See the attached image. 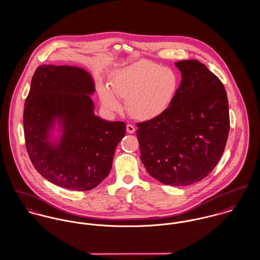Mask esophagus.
I'll list each match as a JSON object with an SVG mask.
<instances>
[{"label": "esophagus", "instance_id": "1", "mask_svg": "<svg viewBox=\"0 0 260 260\" xmlns=\"http://www.w3.org/2000/svg\"><path fill=\"white\" fill-rule=\"evenodd\" d=\"M126 130H127V132H128V133L132 134V133H134V132H135V127H134L132 124H127V126H126Z\"/></svg>", "mask_w": 260, "mask_h": 260}]
</instances>
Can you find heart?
I'll return each instance as SVG.
<instances>
[{"label":"heart","instance_id":"heart-1","mask_svg":"<svg viewBox=\"0 0 260 260\" xmlns=\"http://www.w3.org/2000/svg\"><path fill=\"white\" fill-rule=\"evenodd\" d=\"M110 88L99 85L102 104L109 111L119 112L125 100L126 110L135 120H151L166 111L172 104L179 86V75L169 67L141 61L119 68L111 75Z\"/></svg>","mask_w":260,"mask_h":260}]
</instances>
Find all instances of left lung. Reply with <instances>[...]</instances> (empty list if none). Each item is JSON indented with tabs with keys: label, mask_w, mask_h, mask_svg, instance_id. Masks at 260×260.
Segmentation results:
<instances>
[{
	"label": "left lung",
	"mask_w": 260,
	"mask_h": 260,
	"mask_svg": "<svg viewBox=\"0 0 260 260\" xmlns=\"http://www.w3.org/2000/svg\"><path fill=\"white\" fill-rule=\"evenodd\" d=\"M181 83L170 107L138 123L141 161L166 185L205 178L221 158L229 133V111L221 81L197 60L175 63Z\"/></svg>",
	"instance_id": "8db88e82"
}]
</instances>
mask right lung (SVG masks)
Returning a JSON list of instances; mask_svg holds the SVG:
<instances>
[{
  "instance_id": "add662e5",
  "label": "right lung",
  "mask_w": 260,
  "mask_h": 260,
  "mask_svg": "<svg viewBox=\"0 0 260 260\" xmlns=\"http://www.w3.org/2000/svg\"><path fill=\"white\" fill-rule=\"evenodd\" d=\"M91 74L77 66L38 67L25 102L26 148L38 172L63 188L86 191L110 173L124 122L97 116Z\"/></svg>"
}]
</instances>
